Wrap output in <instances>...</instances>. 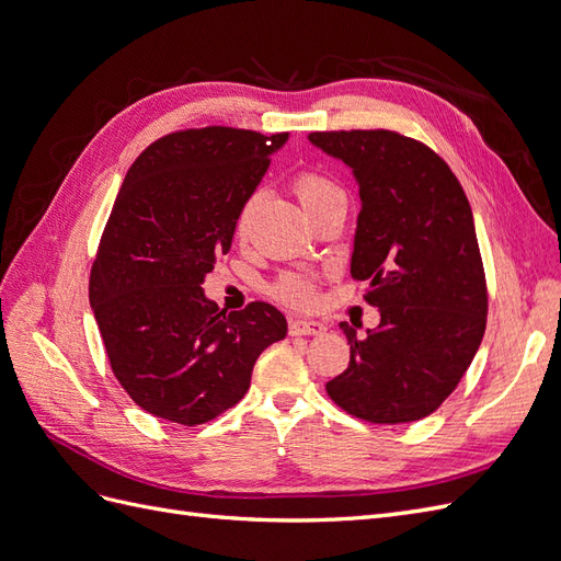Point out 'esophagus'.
<instances>
[{
	"mask_svg": "<svg viewBox=\"0 0 561 561\" xmlns=\"http://www.w3.org/2000/svg\"><path fill=\"white\" fill-rule=\"evenodd\" d=\"M293 336H316L325 332V325L316 320H290V325H287Z\"/></svg>",
	"mask_w": 561,
	"mask_h": 561,
	"instance_id": "34e87169",
	"label": "esophagus"
}]
</instances>
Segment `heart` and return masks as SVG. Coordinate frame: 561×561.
Segmentation results:
<instances>
[{"label":"heart","mask_w":561,"mask_h":561,"mask_svg":"<svg viewBox=\"0 0 561 561\" xmlns=\"http://www.w3.org/2000/svg\"><path fill=\"white\" fill-rule=\"evenodd\" d=\"M293 190L304 206V210H307L309 215L330 206V203H334V201H346V194L342 186H339L332 178L322 175L318 171H301L293 180ZM250 210H252V198L245 201V206L241 208L239 217H236V236L245 233ZM274 295L278 299H283L285 304H293V307H307V304L313 301V283L307 276L285 274L276 280Z\"/></svg>","instance_id":"heart-1"}]
</instances>
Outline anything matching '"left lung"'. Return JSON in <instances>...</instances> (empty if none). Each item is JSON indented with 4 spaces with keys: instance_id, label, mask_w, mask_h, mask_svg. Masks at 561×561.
<instances>
[{
    "instance_id": "1",
    "label": "left lung",
    "mask_w": 561,
    "mask_h": 561,
    "mask_svg": "<svg viewBox=\"0 0 561 561\" xmlns=\"http://www.w3.org/2000/svg\"><path fill=\"white\" fill-rule=\"evenodd\" d=\"M309 140L353 168L360 186L351 276L369 280L377 330H342L351 360L328 381L369 423L433 414L461 381L486 328V280L461 182L431 147L396 130H322Z\"/></svg>"
}]
</instances>
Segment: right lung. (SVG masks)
I'll return each instance as SVG.
<instances>
[{"label":"right lung","instance_id":"add662e5","mask_svg":"<svg viewBox=\"0 0 561 561\" xmlns=\"http://www.w3.org/2000/svg\"><path fill=\"white\" fill-rule=\"evenodd\" d=\"M287 133H168L128 168L100 239L89 297L114 377L145 412L198 426L239 402L260 353L287 334L266 301L225 313L203 278Z\"/></svg>","mask_w":561,"mask_h":561}]
</instances>
